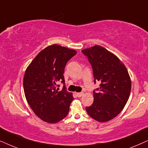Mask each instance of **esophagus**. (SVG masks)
Here are the masks:
<instances>
[{
    "mask_svg": "<svg viewBox=\"0 0 148 148\" xmlns=\"http://www.w3.org/2000/svg\"><path fill=\"white\" fill-rule=\"evenodd\" d=\"M82 95H83V92H76V96H77L78 97H82Z\"/></svg>",
    "mask_w": 148,
    "mask_h": 148,
    "instance_id": "34e87169",
    "label": "esophagus"
}]
</instances>
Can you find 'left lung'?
Segmentation results:
<instances>
[{"label":"left lung","instance_id":"1","mask_svg":"<svg viewBox=\"0 0 148 148\" xmlns=\"http://www.w3.org/2000/svg\"><path fill=\"white\" fill-rule=\"evenodd\" d=\"M93 72L94 82H100L93 90L94 101L86 107L89 116L104 123L113 119L125 107L131 90V81L125 65L116 56L101 46L83 49Z\"/></svg>","mask_w":148,"mask_h":148}]
</instances>
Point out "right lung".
Listing matches in <instances>:
<instances>
[{"mask_svg":"<svg viewBox=\"0 0 148 148\" xmlns=\"http://www.w3.org/2000/svg\"><path fill=\"white\" fill-rule=\"evenodd\" d=\"M76 51L56 44L41 51L25 70L23 90L35 114L49 123H56L68 115L74 99L65 86L64 69ZM58 82L64 84L58 91Z\"/></svg>","mask_w":148,"mask_h":148,"instance_id":"obj_1","label":"right lung"}]
</instances>
